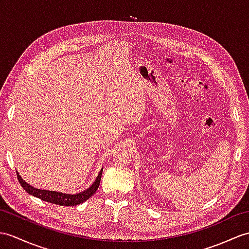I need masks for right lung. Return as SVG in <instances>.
<instances>
[{"instance_id":"1","label":"right lung","mask_w":249,"mask_h":249,"mask_svg":"<svg viewBox=\"0 0 249 249\" xmlns=\"http://www.w3.org/2000/svg\"><path fill=\"white\" fill-rule=\"evenodd\" d=\"M101 174H102V169L98 173V177H97L96 180L94 181V184L90 187H89L88 189L83 190L79 193H76V195H69V193L42 190V189H37V188H34L29 184H27L17 171L19 183L23 187V189L25 190L27 193H29V195H32L36 197H39L40 199H42V201L60 205V206H76V205L83 203L84 201H87V199L92 196L96 192V190L98 189L99 184H100V179H101Z\"/></svg>"}]
</instances>
